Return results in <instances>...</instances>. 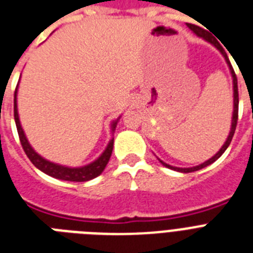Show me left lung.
<instances>
[{
	"label": "left lung",
	"mask_w": 253,
	"mask_h": 253,
	"mask_svg": "<svg viewBox=\"0 0 253 253\" xmlns=\"http://www.w3.org/2000/svg\"><path fill=\"white\" fill-rule=\"evenodd\" d=\"M188 26V28H190L192 32H194L195 35H198L199 38H203L205 41H208V42H211L212 45H214L215 48L218 49L219 52H221V54L225 57V59H226L227 62V66H229L230 69V73H231V77H233V91H234V110H233V118H231V128H230V132H229V136H227L226 141L223 143V145L221 147V149H219L217 153H215L214 156H213L212 159L207 160L205 162H203V164H200V165L198 166H192V168H175V166H171L169 165V164H166V162L161 161L160 160V162H161L162 165L166 166V168H169V169H173L175 170V171H179V173H192V171H196V170H200L203 169V168H207L208 165H211V164H213L214 161H217V160L221 157V156L223 155V152L226 151L227 147L230 145V143H231V139H233L234 136V132H235V128H237V122H238V105H239V97H238V80H237V75H235V73H234L233 70V66H231V63H230L229 58H227L226 53H225V50L222 49V46L219 45V42L217 40H215L214 38H213L212 35H209L208 32L205 30H203L201 27L199 26H195V24H187Z\"/></svg>",
	"instance_id": "1"
}]
</instances>
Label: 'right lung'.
<instances>
[{"instance_id": "1", "label": "right lung", "mask_w": 253, "mask_h": 253, "mask_svg": "<svg viewBox=\"0 0 253 253\" xmlns=\"http://www.w3.org/2000/svg\"><path fill=\"white\" fill-rule=\"evenodd\" d=\"M16 92H18V87H16L15 96H14V120H15L16 130H18L20 143H22V147H23L24 152H26L27 157L31 160V162H32L39 170H41L42 173L48 174V175L53 176V178H57V179L62 180H69V182H87V180H91L93 179V178H96V176H98L102 171H104L105 166L108 165L109 159H110V156H112L114 137L109 141L108 145H106L105 148V151L102 152L101 156H100L97 160H94L93 162H91V164H88V165L80 166V168H69V166L59 165V164H54V162L49 161V160H45L44 157H41L38 152L35 151L34 148L31 147V144L28 143V139L26 137V133H24L23 128H22V125H20L19 121V114H18ZM120 118L112 123V132L116 131L117 123H118Z\"/></svg>"}]
</instances>
